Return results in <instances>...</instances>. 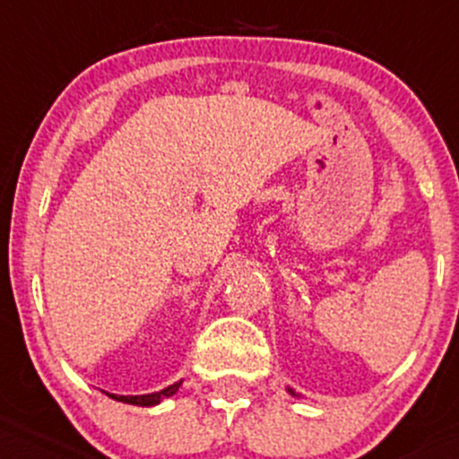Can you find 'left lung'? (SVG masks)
<instances>
[{"label":"left lung","instance_id":"8db88e82","mask_svg":"<svg viewBox=\"0 0 459 459\" xmlns=\"http://www.w3.org/2000/svg\"><path fill=\"white\" fill-rule=\"evenodd\" d=\"M290 393H293V391H290Z\"/></svg>","mask_w":459,"mask_h":459}]
</instances>
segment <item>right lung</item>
I'll return each instance as SVG.
<instances>
[{
    "instance_id": "right-lung-1",
    "label": "right lung",
    "mask_w": 459,
    "mask_h": 459,
    "mask_svg": "<svg viewBox=\"0 0 459 459\" xmlns=\"http://www.w3.org/2000/svg\"><path fill=\"white\" fill-rule=\"evenodd\" d=\"M179 384H182V382L173 384V386L164 388V391H160V393H151V395H110V397H113V400H119V402H126V404L155 406V404H160V402L164 400V397L175 395V391H178V388H179Z\"/></svg>"
}]
</instances>
